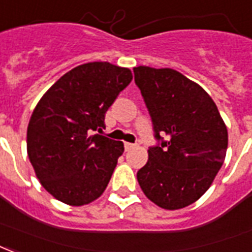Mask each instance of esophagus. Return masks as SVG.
<instances>
[{"instance_id":"34e87169","label":"esophagus","mask_w":252,"mask_h":252,"mask_svg":"<svg viewBox=\"0 0 252 252\" xmlns=\"http://www.w3.org/2000/svg\"><path fill=\"white\" fill-rule=\"evenodd\" d=\"M135 145L136 144H133V143H124V148H126V151H129L135 148Z\"/></svg>"}]
</instances>
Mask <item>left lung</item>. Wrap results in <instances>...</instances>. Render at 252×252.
Masks as SVG:
<instances>
[{
	"mask_svg": "<svg viewBox=\"0 0 252 252\" xmlns=\"http://www.w3.org/2000/svg\"><path fill=\"white\" fill-rule=\"evenodd\" d=\"M133 73L156 140L137 171L139 184L161 208L189 206L223 165L228 145L224 121L210 94L178 70L137 66Z\"/></svg>",
	"mask_w": 252,
	"mask_h": 252,
	"instance_id": "1",
	"label": "left lung"
}]
</instances>
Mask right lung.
I'll list each match as a JSON object with an SVG mask.
<instances>
[{
  "mask_svg": "<svg viewBox=\"0 0 252 252\" xmlns=\"http://www.w3.org/2000/svg\"><path fill=\"white\" fill-rule=\"evenodd\" d=\"M132 81L129 69L102 61L76 66L42 96L28 126V156L38 180L60 202L84 206L107 188L121 141L94 133Z\"/></svg>",
  "mask_w": 252,
  "mask_h": 252,
  "instance_id": "obj_1",
  "label": "right lung"
}]
</instances>
